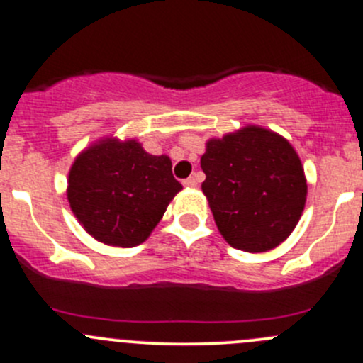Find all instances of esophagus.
<instances>
[{
  "label": "esophagus",
  "instance_id": "34e87169",
  "mask_svg": "<svg viewBox=\"0 0 363 363\" xmlns=\"http://www.w3.org/2000/svg\"><path fill=\"white\" fill-rule=\"evenodd\" d=\"M182 184H184L186 188H195V186H196V179L195 177L184 179V181H182Z\"/></svg>",
  "mask_w": 363,
  "mask_h": 363
}]
</instances>
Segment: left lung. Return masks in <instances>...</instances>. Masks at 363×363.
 Segmentation results:
<instances>
[{
    "label": "left lung",
    "instance_id": "1",
    "mask_svg": "<svg viewBox=\"0 0 363 363\" xmlns=\"http://www.w3.org/2000/svg\"><path fill=\"white\" fill-rule=\"evenodd\" d=\"M214 221L226 242L247 252L279 246L296 226L307 184L290 142L247 126L207 142L200 160Z\"/></svg>",
    "mask_w": 363,
    "mask_h": 363
}]
</instances>
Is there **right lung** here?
Wrapping results in <instances>:
<instances>
[{
  "mask_svg": "<svg viewBox=\"0 0 363 363\" xmlns=\"http://www.w3.org/2000/svg\"><path fill=\"white\" fill-rule=\"evenodd\" d=\"M182 189L168 156H152L135 140H101L77 156L68 202L87 233L108 246L144 242Z\"/></svg>",
  "mask_w": 363,
  "mask_h": 363,
  "instance_id": "right-lung-1",
  "label": "right lung"
}]
</instances>
